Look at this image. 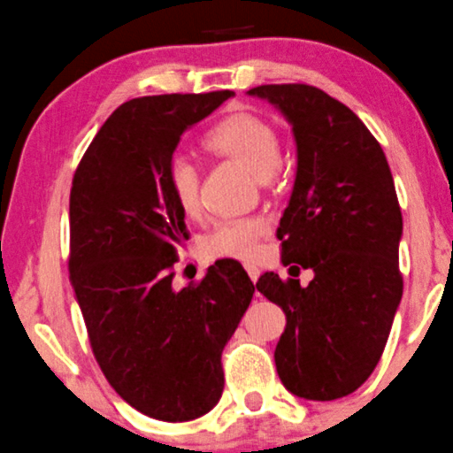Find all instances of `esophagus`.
Instances as JSON below:
<instances>
[{"instance_id": "esophagus-1", "label": "esophagus", "mask_w": 453, "mask_h": 453, "mask_svg": "<svg viewBox=\"0 0 453 453\" xmlns=\"http://www.w3.org/2000/svg\"><path fill=\"white\" fill-rule=\"evenodd\" d=\"M245 269H247V273H250L251 282H256V280H258V275H260L258 266H256V265H245Z\"/></svg>"}]
</instances>
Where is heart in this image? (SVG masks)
Listing matches in <instances>:
<instances>
[{
	"mask_svg": "<svg viewBox=\"0 0 453 453\" xmlns=\"http://www.w3.org/2000/svg\"><path fill=\"white\" fill-rule=\"evenodd\" d=\"M203 145L219 156L236 160L260 182H266L280 169L282 150L278 132L265 119L254 114H232L203 136ZM166 188L182 212L193 214L199 203L197 165L188 156H173L166 165ZM266 232L263 219L223 221L208 234L203 250L217 258L251 260Z\"/></svg>",
	"mask_w": 453,
	"mask_h": 453,
	"instance_id": "heart-1",
	"label": "heart"
}]
</instances>
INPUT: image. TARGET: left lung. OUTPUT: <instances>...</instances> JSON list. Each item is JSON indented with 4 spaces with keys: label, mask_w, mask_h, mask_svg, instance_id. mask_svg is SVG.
I'll list each match as a JSON object with an SVG mask.
<instances>
[{
    "label": "left lung",
    "mask_w": 453,
    "mask_h": 453,
    "mask_svg": "<svg viewBox=\"0 0 453 453\" xmlns=\"http://www.w3.org/2000/svg\"><path fill=\"white\" fill-rule=\"evenodd\" d=\"M247 93L273 104L293 130L297 173L278 239L288 273H314L308 287L273 271L256 282L287 314L278 375L297 397H345L373 373L402 302L403 223L387 156L321 88L265 84Z\"/></svg>",
    "instance_id": "obj_1"
}]
</instances>
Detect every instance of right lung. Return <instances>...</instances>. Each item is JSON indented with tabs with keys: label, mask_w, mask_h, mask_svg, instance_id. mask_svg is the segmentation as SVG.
<instances>
[{
	"label": "right lung",
	"mask_w": 453,
	"mask_h": 453,
	"mask_svg": "<svg viewBox=\"0 0 453 453\" xmlns=\"http://www.w3.org/2000/svg\"><path fill=\"white\" fill-rule=\"evenodd\" d=\"M232 90L130 99L99 127L73 175L69 273L93 354L132 408L190 421L223 393L221 351L254 297L236 260L173 288L175 245L188 239L166 188L180 136Z\"/></svg>",
	"instance_id": "obj_1"
}]
</instances>
